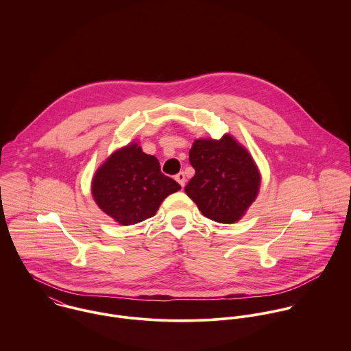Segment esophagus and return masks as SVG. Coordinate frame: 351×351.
Listing matches in <instances>:
<instances>
[{"label":"esophagus","mask_w":351,"mask_h":351,"mask_svg":"<svg viewBox=\"0 0 351 351\" xmlns=\"http://www.w3.org/2000/svg\"><path fill=\"white\" fill-rule=\"evenodd\" d=\"M176 180H177V182L184 188L185 186V182H186V177H185V174L184 173H178L177 176H176Z\"/></svg>","instance_id":"esophagus-1"}]
</instances>
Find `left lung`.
<instances>
[{
    "label": "left lung",
    "instance_id": "1",
    "mask_svg": "<svg viewBox=\"0 0 351 351\" xmlns=\"http://www.w3.org/2000/svg\"><path fill=\"white\" fill-rule=\"evenodd\" d=\"M189 162L196 174L185 192L201 213L223 224L241 220L261 186V173L250 152L226 134L219 141L196 139Z\"/></svg>",
    "mask_w": 351,
    "mask_h": 351
}]
</instances>
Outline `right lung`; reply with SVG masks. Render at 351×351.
Listing matches in <instances>:
<instances>
[{"label":"right lung","mask_w":351,"mask_h":351,"mask_svg":"<svg viewBox=\"0 0 351 351\" xmlns=\"http://www.w3.org/2000/svg\"><path fill=\"white\" fill-rule=\"evenodd\" d=\"M180 189V184L160 171L159 160L136 142L112 152L92 180L96 204L121 226L152 217L162 201Z\"/></svg>","instance_id":"1"}]
</instances>
